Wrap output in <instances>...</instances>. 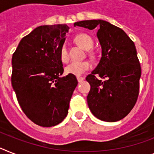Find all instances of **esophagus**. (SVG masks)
Here are the masks:
<instances>
[{
    "mask_svg": "<svg viewBox=\"0 0 154 154\" xmlns=\"http://www.w3.org/2000/svg\"><path fill=\"white\" fill-rule=\"evenodd\" d=\"M83 79H84V78H83V77H82V76H78V77H77V80H78L79 82H82Z\"/></svg>",
    "mask_w": 154,
    "mask_h": 154,
    "instance_id": "obj_1",
    "label": "esophagus"
}]
</instances>
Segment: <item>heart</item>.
Listing matches in <instances>:
<instances>
[{
  "instance_id": "obj_1",
  "label": "heart",
  "mask_w": 154,
  "mask_h": 154,
  "mask_svg": "<svg viewBox=\"0 0 154 154\" xmlns=\"http://www.w3.org/2000/svg\"><path fill=\"white\" fill-rule=\"evenodd\" d=\"M75 41L79 45H81L85 49H91L94 45V41L90 35L85 33L77 34L75 36ZM60 59L63 63H67L69 60L68 48L66 44H63L60 49ZM91 68V63L87 60L79 62H72L65 68V72L67 74L73 75H81L85 72L88 71Z\"/></svg>"
}]
</instances>
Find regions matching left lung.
I'll use <instances>...</instances> for the list:
<instances>
[{"label": "left lung", "instance_id": "8db88e82", "mask_svg": "<svg viewBox=\"0 0 154 154\" xmlns=\"http://www.w3.org/2000/svg\"><path fill=\"white\" fill-rule=\"evenodd\" d=\"M74 26L98 28L101 60L86 78L91 84L89 108L99 120H120L131 111L139 94L141 66L134 42L122 29L105 20H83L75 23Z\"/></svg>", "mask_w": 154, "mask_h": 154}]
</instances>
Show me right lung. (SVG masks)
I'll return each mask as SVG.
<instances>
[{"label":"right lung","instance_id":"right-lung-1","mask_svg":"<svg viewBox=\"0 0 154 154\" xmlns=\"http://www.w3.org/2000/svg\"><path fill=\"white\" fill-rule=\"evenodd\" d=\"M69 27L40 26L23 37L12 55L11 85L25 115L37 125L61 123L78 81L63 73L60 49Z\"/></svg>","mask_w":154,"mask_h":154}]
</instances>
